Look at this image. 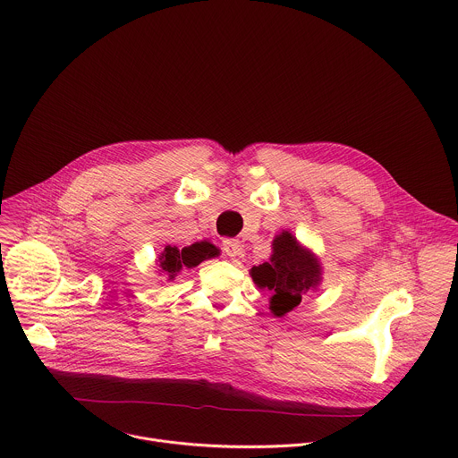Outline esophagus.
I'll use <instances>...</instances> for the list:
<instances>
[{"label": "esophagus", "instance_id": "obj_1", "mask_svg": "<svg viewBox=\"0 0 458 458\" xmlns=\"http://www.w3.org/2000/svg\"><path fill=\"white\" fill-rule=\"evenodd\" d=\"M223 250L230 259H235L241 253V244L237 239H225L223 241Z\"/></svg>", "mask_w": 458, "mask_h": 458}]
</instances>
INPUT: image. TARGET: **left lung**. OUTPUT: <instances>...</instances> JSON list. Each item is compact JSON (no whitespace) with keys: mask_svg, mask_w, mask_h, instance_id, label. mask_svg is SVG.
Listing matches in <instances>:
<instances>
[{"mask_svg":"<svg viewBox=\"0 0 458 458\" xmlns=\"http://www.w3.org/2000/svg\"><path fill=\"white\" fill-rule=\"evenodd\" d=\"M319 262L289 232L273 241L271 260L251 269L253 282L273 293L269 309L278 318L301 303V296L319 284Z\"/></svg>","mask_w":458,"mask_h":458,"instance_id":"1","label":"left lung"}]
</instances>
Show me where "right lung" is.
<instances>
[{
    "label": "right lung",
    "mask_w": 458,
    "mask_h": 458,
    "mask_svg": "<svg viewBox=\"0 0 458 458\" xmlns=\"http://www.w3.org/2000/svg\"><path fill=\"white\" fill-rule=\"evenodd\" d=\"M216 255H217V250L210 242H196L183 250L167 246L160 255L158 262L162 271L167 275V278L173 280L183 267H189V269L196 267L199 262L212 259Z\"/></svg>",
    "instance_id": "1"
}]
</instances>
